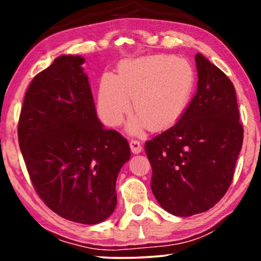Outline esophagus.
<instances>
[{"instance_id": "esophagus-1", "label": "esophagus", "mask_w": 261, "mask_h": 261, "mask_svg": "<svg viewBox=\"0 0 261 261\" xmlns=\"http://www.w3.org/2000/svg\"><path fill=\"white\" fill-rule=\"evenodd\" d=\"M129 146H130V151L135 153V154H138V153H140L142 151V146L140 144V141L138 140H130L129 141Z\"/></svg>"}]
</instances>
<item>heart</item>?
Returning a JSON list of instances; mask_svg holds the SVG:
<instances>
[{"mask_svg":"<svg viewBox=\"0 0 261 261\" xmlns=\"http://www.w3.org/2000/svg\"><path fill=\"white\" fill-rule=\"evenodd\" d=\"M195 84L190 63L179 57L156 55L121 63L117 76L99 82L97 109L108 126L121 123L130 108L138 114L128 123L130 133L167 127L187 109Z\"/></svg>","mask_w":261,"mask_h":261,"instance_id":"1","label":"heart"}]
</instances>
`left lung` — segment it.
I'll return each mask as SVG.
<instances>
[{"label": "left lung", "mask_w": 261, "mask_h": 261, "mask_svg": "<svg viewBox=\"0 0 261 261\" xmlns=\"http://www.w3.org/2000/svg\"><path fill=\"white\" fill-rule=\"evenodd\" d=\"M197 92L179 121L145 144L151 189L163 209L187 217L213 208L233 180L244 140L229 78L201 53Z\"/></svg>", "instance_id": "obj_1"}]
</instances>
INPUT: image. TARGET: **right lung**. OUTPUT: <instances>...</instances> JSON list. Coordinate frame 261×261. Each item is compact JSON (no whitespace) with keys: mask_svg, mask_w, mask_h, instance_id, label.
<instances>
[{"mask_svg":"<svg viewBox=\"0 0 261 261\" xmlns=\"http://www.w3.org/2000/svg\"><path fill=\"white\" fill-rule=\"evenodd\" d=\"M84 62L81 56H60L33 78L17 135L45 204L69 221L97 224L115 210L117 174L130 148L98 120Z\"/></svg>","mask_w":261,"mask_h":261,"instance_id":"right-lung-1","label":"right lung"}]
</instances>
